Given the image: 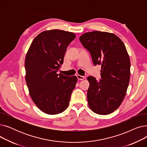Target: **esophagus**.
I'll return each mask as SVG.
<instances>
[{"instance_id":"esophagus-1","label":"esophagus","mask_w":147,"mask_h":147,"mask_svg":"<svg viewBox=\"0 0 147 147\" xmlns=\"http://www.w3.org/2000/svg\"><path fill=\"white\" fill-rule=\"evenodd\" d=\"M77 78H78V80H83L84 78V76H80V75H79V74H78V75H77Z\"/></svg>"}]
</instances>
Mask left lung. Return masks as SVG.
Instances as JSON below:
<instances>
[{
  "mask_svg": "<svg viewBox=\"0 0 147 147\" xmlns=\"http://www.w3.org/2000/svg\"><path fill=\"white\" fill-rule=\"evenodd\" d=\"M79 39L94 64L101 65V79H87L88 105L98 114H110L121 104L129 83L130 63L125 45L114 34L99 31L84 33Z\"/></svg>",
  "mask_w": 147,
  "mask_h": 147,
  "instance_id": "1",
  "label": "left lung"
}]
</instances>
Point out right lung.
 I'll list each match as a JSON object with an SVG mask.
<instances>
[{
  "label": "right lung",
  "instance_id": "add662e5",
  "mask_svg": "<svg viewBox=\"0 0 147 147\" xmlns=\"http://www.w3.org/2000/svg\"><path fill=\"white\" fill-rule=\"evenodd\" d=\"M76 35L63 30H46L31 44L25 59L26 80L36 106L48 114H57L68 106L78 78L57 74L68 45Z\"/></svg>",
  "mask_w": 147,
  "mask_h": 147
}]
</instances>
